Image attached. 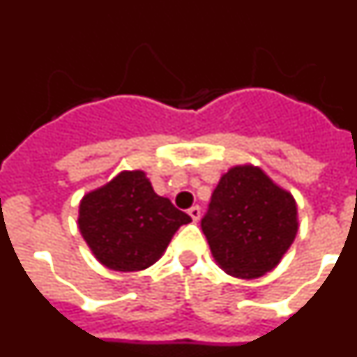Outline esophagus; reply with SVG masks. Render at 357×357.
<instances>
[{
	"label": "esophagus",
	"mask_w": 357,
	"mask_h": 357,
	"mask_svg": "<svg viewBox=\"0 0 357 357\" xmlns=\"http://www.w3.org/2000/svg\"><path fill=\"white\" fill-rule=\"evenodd\" d=\"M188 214L191 218H193V222H198V220H200V207L193 206V207H191V209L188 211Z\"/></svg>",
	"instance_id": "1"
}]
</instances>
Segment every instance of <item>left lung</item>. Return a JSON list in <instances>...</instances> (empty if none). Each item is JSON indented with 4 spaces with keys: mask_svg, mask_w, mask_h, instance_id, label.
Listing matches in <instances>:
<instances>
[{
    "mask_svg": "<svg viewBox=\"0 0 357 357\" xmlns=\"http://www.w3.org/2000/svg\"><path fill=\"white\" fill-rule=\"evenodd\" d=\"M218 266L239 279H257L280 263L298 232L289 191L254 164L223 173L202 220Z\"/></svg>",
    "mask_w": 357,
    "mask_h": 357,
    "instance_id": "8db88e82",
    "label": "left lung"
}]
</instances>
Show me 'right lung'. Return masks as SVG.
Wrapping results in <instances>:
<instances>
[{
	"instance_id": "obj_1",
	"label": "right lung",
	"mask_w": 357,
	"mask_h": 357,
	"mask_svg": "<svg viewBox=\"0 0 357 357\" xmlns=\"http://www.w3.org/2000/svg\"><path fill=\"white\" fill-rule=\"evenodd\" d=\"M191 222L169 198L159 197L143 169L119 172L85 193L78 229L93 255L109 270L139 272L162 257L173 234Z\"/></svg>"
}]
</instances>
